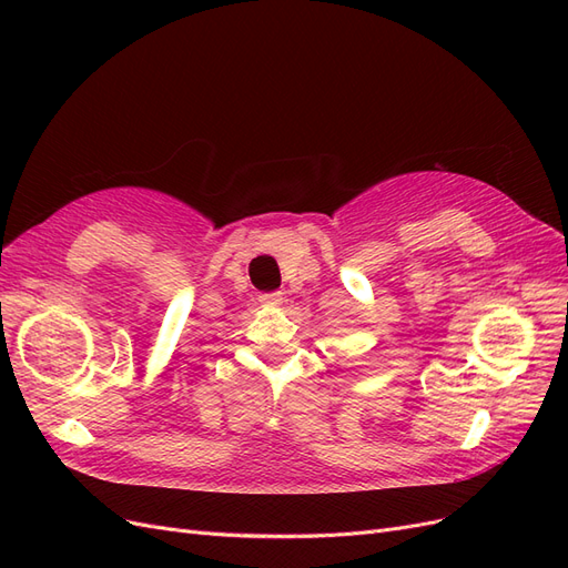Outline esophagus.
Segmentation results:
<instances>
[{"label":"esophagus","instance_id":"obj_1","mask_svg":"<svg viewBox=\"0 0 568 568\" xmlns=\"http://www.w3.org/2000/svg\"><path fill=\"white\" fill-rule=\"evenodd\" d=\"M260 302H262V304L276 306V304H281V302H283V292H262V295H260Z\"/></svg>","mask_w":568,"mask_h":568}]
</instances>
